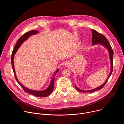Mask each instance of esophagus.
<instances>
[{"label":"esophagus","instance_id":"34e87169","mask_svg":"<svg viewBox=\"0 0 124 124\" xmlns=\"http://www.w3.org/2000/svg\"><path fill=\"white\" fill-rule=\"evenodd\" d=\"M65 66H66V67H69V64L68 63H67L65 64Z\"/></svg>","mask_w":124,"mask_h":124}]
</instances>
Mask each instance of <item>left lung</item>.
Instances as JSON below:
<instances>
[{
    "instance_id": "obj_1",
    "label": "left lung",
    "mask_w": 124,
    "mask_h": 124,
    "mask_svg": "<svg viewBox=\"0 0 124 124\" xmlns=\"http://www.w3.org/2000/svg\"><path fill=\"white\" fill-rule=\"evenodd\" d=\"M92 46L97 45V44H100V45H101L102 46H104L107 48L108 51L109 53V59H110V71L109 75L107 78V79L105 81V82L100 86L97 87L96 88H95V89L90 90H82L79 88L77 87V86L75 85V87L76 89L78 91H79L80 92H83V93H91V92H94L96 91L99 90L101 89V88H102L105 85V84L107 83L108 82V80L111 76L112 72L113 71V51L112 49V47L109 44V42L107 40V39L106 38V37L103 36V35L101 34H100L97 32L96 30L94 29H92Z\"/></svg>"
}]
</instances>
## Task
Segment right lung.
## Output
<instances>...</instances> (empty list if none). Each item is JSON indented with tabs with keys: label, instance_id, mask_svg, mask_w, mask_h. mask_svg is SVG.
I'll return each mask as SVG.
<instances>
[{
	"label": "right lung",
	"instance_id": "right-lung-1",
	"mask_svg": "<svg viewBox=\"0 0 124 124\" xmlns=\"http://www.w3.org/2000/svg\"><path fill=\"white\" fill-rule=\"evenodd\" d=\"M39 32V31H36V30H32V31H30L27 33H26L25 34H24L23 35L22 37H21L17 41V43H16L14 50L12 52V56H11V62H12V68L13 70V72L15 75V78L16 79V80L18 82V83H19V84L22 86V87L23 88V89L27 93H29L30 94H32L35 96L36 97H47L48 96H49L53 91V90H54V81L55 80V76L56 75V74L58 72V71L59 70V69H58L56 71L54 72V75H53L51 78V80L50 82V84L49 85V86H48V87L46 88V89L44 90H41V91H36V90H33L31 89H29L28 88H26V87H25L24 86H23L18 80V79L17 78L16 74V72H15V68H14V56L16 54V51H17V50L19 49V48H20V47L23 44V43L26 41L29 38V37H30L31 36H32V35H36L37 34H38Z\"/></svg>",
	"mask_w": 124,
	"mask_h": 124
}]
</instances>
